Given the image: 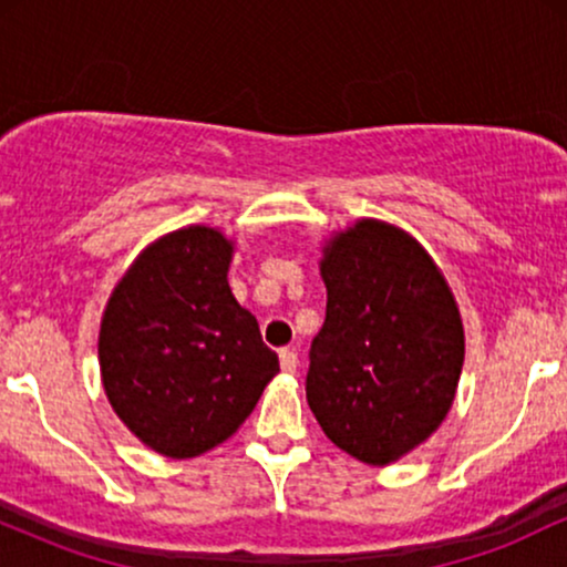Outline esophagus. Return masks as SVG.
Returning <instances> with one entry per match:
<instances>
[{
  "mask_svg": "<svg viewBox=\"0 0 567 567\" xmlns=\"http://www.w3.org/2000/svg\"><path fill=\"white\" fill-rule=\"evenodd\" d=\"M279 365H282L285 373H296L298 370V354L292 349L279 351Z\"/></svg>",
  "mask_w": 567,
  "mask_h": 567,
  "instance_id": "obj_1",
  "label": "esophagus"
}]
</instances>
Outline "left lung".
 Listing matches in <instances>:
<instances>
[{"instance_id":"1","label":"left lung","mask_w":567,"mask_h":567,"mask_svg":"<svg viewBox=\"0 0 567 567\" xmlns=\"http://www.w3.org/2000/svg\"><path fill=\"white\" fill-rule=\"evenodd\" d=\"M328 309L309 349L306 400L333 445L386 466L437 432L464 365V324L445 277L410 237L362 218L330 237Z\"/></svg>"}]
</instances>
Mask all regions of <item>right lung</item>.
<instances>
[{"mask_svg": "<svg viewBox=\"0 0 567 567\" xmlns=\"http://www.w3.org/2000/svg\"><path fill=\"white\" fill-rule=\"evenodd\" d=\"M234 245L210 226L157 239L120 279L97 336L114 413L143 445L194 458L229 440L279 373L229 288Z\"/></svg>", "mask_w": 567, "mask_h": 567, "instance_id": "1", "label": "right lung"}]
</instances>
